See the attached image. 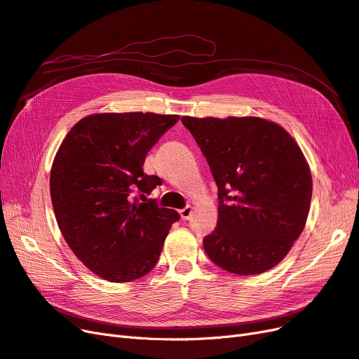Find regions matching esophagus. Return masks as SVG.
<instances>
[{
  "mask_svg": "<svg viewBox=\"0 0 359 359\" xmlns=\"http://www.w3.org/2000/svg\"><path fill=\"white\" fill-rule=\"evenodd\" d=\"M191 214H193V206H191V205H187L186 208H182V210L180 211V215H181L182 220H189L190 217H191Z\"/></svg>",
  "mask_w": 359,
  "mask_h": 359,
  "instance_id": "1",
  "label": "esophagus"
}]
</instances>
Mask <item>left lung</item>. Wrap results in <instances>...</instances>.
I'll use <instances>...</instances> for the list:
<instances>
[{"label":"left lung","instance_id":"left-lung-1","mask_svg":"<svg viewBox=\"0 0 359 359\" xmlns=\"http://www.w3.org/2000/svg\"><path fill=\"white\" fill-rule=\"evenodd\" d=\"M219 187V220L203 238L212 262L253 276L286 257L306 226L313 181L297 140L259 116H182Z\"/></svg>","mask_w":359,"mask_h":359}]
</instances>
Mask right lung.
I'll list each match as a JSON object with an SVG mask.
<instances>
[{
	"mask_svg": "<svg viewBox=\"0 0 359 359\" xmlns=\"http://www.w3.org/2000/svg\"><path fill=\"white\" fill-rule=\"evenodd\" d=\"M180 115L93 114L76 123L50 168V199L64 240L100 278L144 277L180 214L144 199L161 180L142 170L148 151ZM142 199V201H144Z\"/></svg>",
	"mask_w": 359,
	"mask_h": 359,
	"instance_id": "1",
	"label": "right lung"
}]
</instances>
